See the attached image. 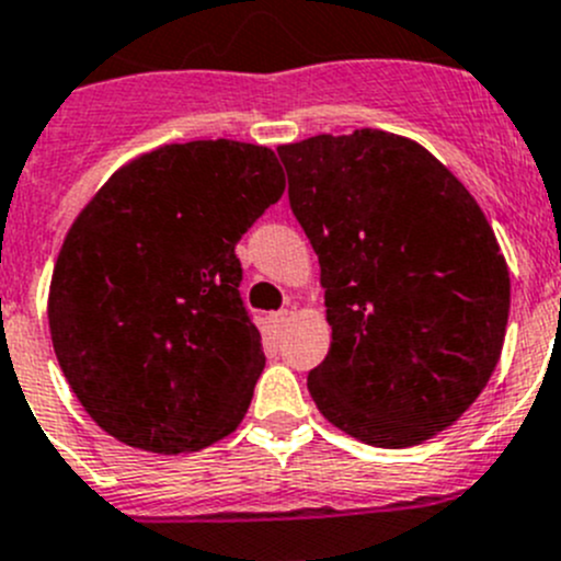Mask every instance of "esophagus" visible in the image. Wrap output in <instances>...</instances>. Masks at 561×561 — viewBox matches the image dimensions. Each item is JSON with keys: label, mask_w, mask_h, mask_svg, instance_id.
<instances>
[{"label": "esophagus", "mask_w": 561, "mask_h": 561, "mask_svg": "<svg viewBox=\"0 0 561 561\" xmlns=\"http://www.w3.org/2000/svg\"><path fill=\"white\" fill-rule=\"evenodd\" d=\"M287 320H290V312H287V309H282V312L271 314V323H274V329H285Z\"/></svg>", "instance_id": "esophagus-1"}]
</instances>
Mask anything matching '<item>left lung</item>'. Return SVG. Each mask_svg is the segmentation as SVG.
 <instances>
[{
	"label": "left lung",
	"instance_id": "8db88e82",
	"mask_svg": "<svg viewBox=\"0 0 561 561\" xmlns=\"http://www.w3.org/2000/svg\"><path fill=\"white\" fill-rule=\"evenodd\" d=\"M276 150L331 325L307 378L314 405L369 447L438 436L485 389L507 334L510 268L491 221L408 136L358 128Z\"/></svg>",
	"mask_w": 561,
	"mask_h": 561
}]
</instances>
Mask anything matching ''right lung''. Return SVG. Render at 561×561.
<instances>
[{
  "label": "right lung",
  "instance_id": "obj_1",
  "mask_svg": "<svg viewBox=\"0 0 561 561\" xmlns=\"http://www.w3.org/2000/svg\"><path fill=\"white\" fill-rule=\"evenodd\" d=\"M285 192L271 148L197 139L119 167L65 236L54 353L101 431L186 455L230 436L265 367L236 243Z\"/></svg>",
  "mask_w": 561,
  "mask_h": 561
}]
</instances>
